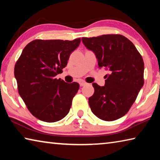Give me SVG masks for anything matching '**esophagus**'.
Instances as JSON below:
<instances>
[{"label":"esophagus","instance_id":"1","mask_svg":"<svg viewBox=\"0 0 160 160\" xmlns=\"http://www.w3.org/2000/svg\"><path fill=\"white\" fill-rule=\"evenodd\" d=\"M85 85H87V83L85 82V81H81V82H80V85L81 87L85 86Z\"/></svg>","mask_w":160,"mask_h":160}]
</instances>
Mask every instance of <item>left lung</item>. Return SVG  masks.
Returning <instances> with one entry per match:
<instances>
[{"label":"left lung","instance_id":"left-lung-1","mask_svg":"<svg viewBox=\"0 0 160 160\" xmlns=\"http://www.w3.org/2000/svg\"><path fill=\"white\" fill-rule=\"evenodd\" d=\"M82 41L95 54L99 68L109 70L104 86L92 84L94 92L89 98L92 112L107 121L121 118L128 113L144 84L141 55L134 44L121 34L82 37Z\"/></svg>","mask_w":160,"mask_h":160}]
</instances>
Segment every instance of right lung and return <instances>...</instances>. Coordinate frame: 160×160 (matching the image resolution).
<instances>
[{
    "label": "right lung",
    "instance_id": "right-lung-1",
    "mask_svg": "<svg viewBox=\"0 0 160 160\" xmlns=\"http://www.w3.org/2000/svg\"><path fill=\"white\" fill-rule=\"evenodd\" d=\"M80 38L68 40L36 39L24 48L14 74L18 92L32 115L48 123L60 121L68 113L80 85L55 76L63 72Z\"/></svg>",
    "mask_w": 160,
    "mask_h": 160
}]
</instances>
